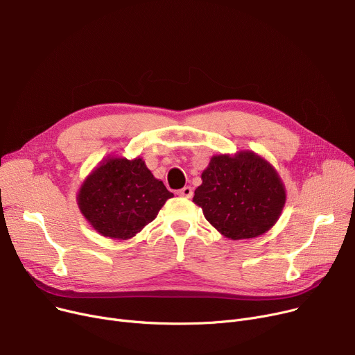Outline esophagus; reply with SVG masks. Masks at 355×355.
Segmentation results:
<instances>
[{
	"label": "esophagus",
	"instance_id": "34e87169",
	"mask_svg": "<svg viewBox=\"0 0 355 355\" xmlns=\"http://www.w3.org/2000/svg\"><path fill=\"white\" fill-rule=\"evenodd\" d=\"M178 196L180 197H184V198H191L193 197V188L191 187H184L181 188V190L178 191Z\"/></svg>",
	"mask_w": 355,
	"mask_h": 355
}]
</instances>
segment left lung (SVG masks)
Masks as SVG:
<instances>
[{
    "instance_id": "8db88e82",
    "label": "left lung",
    "mask_w": 355,
    "mask_h": 355,
    "mask_svg": "<svg viewBox=\"0 0 355 355\" xmlns=\"http://www.w3.org/2000/svg\"><path fill=\"white\" fill-rule=\"evenodd\" d=\"M193 201L230 240L255 239L278 221L286 187L272 165L254 151L212 155Z\"/></svg>"
}]
</instances>
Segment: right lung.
Instances as JSON below:
<instances>
[{
    "mask_svg": "<svg viewBox=\"0 0 355 355\" xmlns=\"http://www.w3.org/2000/svg\"><path fill=\"white\" fill-rule=\"evenodd\" d=\"M173 197L141 157L108 155L81 184L77 204L103 237L123 241L155 220L165 201Z\"/></svg>",
    "mask_w": 355,
    "mask_h": 355,
    "instance_id": "add662e5",
    "label": "right lung"
}]
</instances>
